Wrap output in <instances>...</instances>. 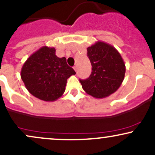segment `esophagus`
I'll use <instances>...</instances> for the list:
<instances>
[{
    "label": "esophagus",
    "mask_w": 155,
    "mask_h": 155,
    "mask_svg": "<svg viewBox=\"0 0 155 155\" xmlns=\"http://www.w3.org/2000/svg\"><path fill=\"white\" fill-rule=\"evenodd\" d=\"M74 71H76V73H77V66H76V65H75V66L74 67Z\"/></svg>",
    "instance_id": "obj_1"
}]
</instances>
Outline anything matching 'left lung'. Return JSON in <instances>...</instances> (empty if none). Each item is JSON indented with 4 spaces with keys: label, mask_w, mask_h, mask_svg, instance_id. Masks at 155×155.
<instances>
[{
    "label": "left lung",
    "mask_w": 155,
    "mask_h": 155,
    "mask_svg": "<svg viewBox=\"0 0 155 155\" xmlns=\"http://www.w3.org/2000/svg\"><path fill=\"white\" fill-rule=\"evenodd\" d=\"M92 73L87 79H80L83 90L96 98L108 97L118 90L125 74V64L113 46L97 41L87 49Z\"/></svg>",
    "instance_id": "obj_1"
}]
</instances>
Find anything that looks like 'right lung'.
I'll use <instances>...</instances> for the list:
<instances>
[{
	"label": "right lung",
	"mask_w": 155,
	"mask_h": 155,
	"mask_svg": "<svg viewBox=\"0 0 155 155\" xmlns=\"http://www.w3.org/2000/svg\"><path fill=\"white\" fill-rule=\"evenodd\" d=\"M54 47L44 46L23 64L21 78L28 92L44 101H54L63 95L67 79L76 74L66 58H58Z\"/></svg>",
	"instance_id": "1"
}]
</instances>
